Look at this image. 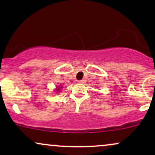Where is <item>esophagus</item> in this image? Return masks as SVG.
<instances>
[{
    "label": "esophagus",
    "instance_id": "obj_1",
    "mask_svg": "<svg viewBox=\"0 0 155 155\" xmlns=\"http://www.w3.org/2000/svg\"><path fill=\"white\" fill-rule=\"evenodd\" d=\"M78 82L80 83V84H83L84 82V80H80V81H78Z\"/></svg>",
    "mask_w": 155,
    "mask_h": 155
}]
</instances>
